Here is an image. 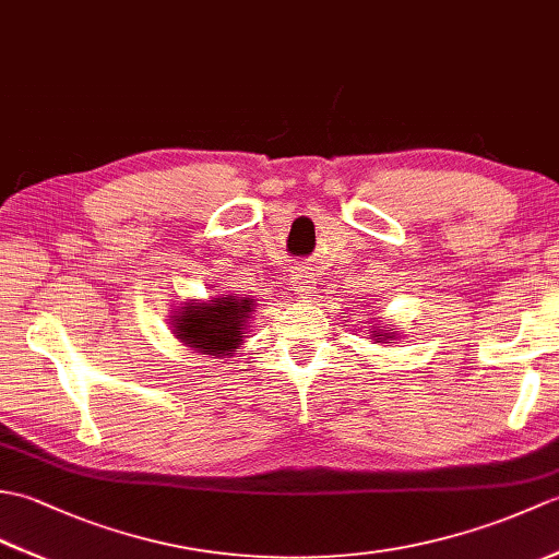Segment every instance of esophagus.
<instances>
[{"instance_id": "obj_1", "label": "esophagus", "mask_w": 559, "mask_h": 559, "mask_svg": "<svg viewBox=\"0 0 559 559\" xmlns=\"http://www.w3.org/2000/svg\"><path fill=\"white\" fill-rule=\"evenodd\" d=\"M293 283H295V293H298L300 298H305V295H310L312 288H314V281L307 276V273H302V271H295Z\"/></svg>"}]
</instances>
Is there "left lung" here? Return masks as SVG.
<instances>
[{
    "label": "left lung",
    "mask_w": 559,
    "mask_h": 559,
    "mask_svg": "<svg viewBox=\"0 0 559 559\" xmlns=\"http://www.w3.org/2000/svg\"><path fill=\"white\" fill-rule=\"evenodd\" d=\"M379 336H384V338H394V336H386V334H379Z\"/></svg>",
    "instance_id": "left-lung-1"
}]
</instances>
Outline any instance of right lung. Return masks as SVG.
<instances>
[{"label": "right lung", "instance_id": "obj_1", "mask_svg": "<svg viewBox=\"0 0 559 559\" xmlns=\"http://www.w3.org/2000/svg\"><path fill=\"white\" fill-rule=\"evenodd\" d=\"M249 312H254L252 298H213L211 302H187L175 319L177 338L189 343L204 355H230L242 343Z\"/></svg>", "mask_w": 559, "mask_h": 559}]
</instances>
